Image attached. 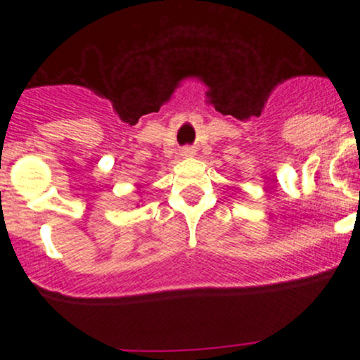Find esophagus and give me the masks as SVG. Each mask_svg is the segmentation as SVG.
Listing matches in <instances>:
<instances>
[{
    "label": "esophagus",
    "mask_w": 360,
    "mask_h": 360,
    "mask_svg": "<svg viewBox=\"0 0 360 360\" xmlns=\"http://www.w3.org/2000/svg\"><path fill=\"white\" fill-rule=\"evenodd\" d=\"M181 153H183V157H191V155H193V151H191V148H184Z\"/></svg>",
    "instance_id": "34e87169"
}]
</instances>
